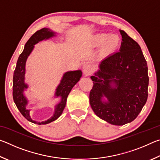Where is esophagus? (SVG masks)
Returning a JSON list of instances; mask_svg holds the SVG:
<instances>
[{
  "mask_svg": "<svg viewBox=\"0 0 160 160\" xmlns=\"http://www.w3.org/2000/svg\"><path fill=\"white\" fill-rule=\"evenodd\" d=\"M94 70V67L90 63H86L83 66V72L84 74L86 75H89L92 73Z\"/></svg>",
  "mask_w": 160,
  "mask_h": 160,
  "instance_id": "34e87169",
  "label": "esophagus"
}]
</instances>
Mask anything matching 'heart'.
<instances>
[{
    "mask_svg": "<svg viewBox=\"0 0 160 160\" xmlns=\"http://www.w3.org/2000/svg\"><path fill=\"white\" fill-rule=\"evenodd\" d=\"M94 44L97 46L104 44L107 49H113L118 47L119 44V38L116 35L111 36L109 34L101 33L94 36L93 39Z\"/></svg>",
    "mask_w": 160,
    "mask_h": 160,
    "instance_id": "b5f03b06",
    "label": "heart"
}]
</instances>
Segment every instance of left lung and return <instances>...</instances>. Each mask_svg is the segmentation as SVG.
I'll return each mask as SVG.
<instances>
[{
  "label": "left lung",
  "mask_w": 160,
  "mask_h": 160,
  "mask_svg": "<svg viewBox=\"0 0 160 160\" xmlns=\"http://www.w3.org/2000/svg\"><path fill=\"white\" fill-rule=\"evenodd\" d=\"M120 50L108 56L99 70L91 76L93 87L90 103L95 114L112 125L131 122L148 99L149 77L141 48L125 32L120 30ZM108 99L103 101L102 97Z\"/></svg>",
  "instance_id": "8db88e82"
}]
</instances>
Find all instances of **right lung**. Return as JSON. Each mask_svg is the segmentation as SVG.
Masks as SVG:
<instances>
[{
    "label": "right lung",
    "instance_id": "add662e5",
    "mask_svg": "<svg viewBox=\"0 0 160 160\" xmlns=\"http://www.w3.org/2000/svg\"><path fill=\"white\" fill-rule=\"evenodd\" d=\"M54 36H56L55 32L48 28H43L35 32L27 42L22 53L19 56L14 74H13L12 97L16 106L22 113V115L27 120L35 124H39V125H42V124L44 125V124L52 122V121L56 120L62 114L64 108L66 107L67 97L68 96L70 92L71 91L72 88L80 80L81 76H82V72L80 70H75V71H68L64 73L62 80H61V83L57 87L55 92V96L61 97V100L55 107V111H54L52 117L48 119L47 121H42V122H37V121L32 120L29 116V111L30 110L26 109L28 101L24 95V91L28 88V85L25 82L26 61L29 54L33 50L34 44H37L40 41L48 39Z\"/></svg>",
    "mask_w": 160,
    "mask_h": 160
}]
</instances>
